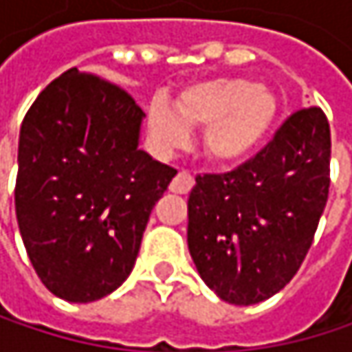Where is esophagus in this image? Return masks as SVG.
<instances>
[{
  "label": "esophagus",
  "mask_w": 352,
  "mask_h": 352,
  "mask_svg": "<svg viewBox=\"0 0 352 352\" xmlns=\"http://www.w3.org/2000/svg\"><path fill=\"white\" fill-rule=\"evenodd\" d=\"M193 175L191 173H187V171H179L175 177H173V181H171V185H169V189L173 191V193H187V191H191V187H193Z\"/></svg>",
  "instance_id": "1"
}]
</instances>
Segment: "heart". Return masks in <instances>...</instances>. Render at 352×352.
Here are the masks:
<instances>
[{"instance_id":"heart-1","label":"heart","mask_w":352,"mask_h":352,"mask_svg":"<svg viewBox=\"0 0 352 352\" xmlns=\"http://www.w3.org/2000/svg\"><path fill=\"white\" fill-rule=\"evenodd\" d=\"M279 100L267 85L248 79H212L185 87L173 102H153L146 111L148 134L161 153L189 142V128H204L201 146L216 165L248 159L269 136Z\"/></svg>"}]
</instances>
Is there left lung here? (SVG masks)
Segmentation results:
<instances>
[{"mask_svg": "<svg viewBox=\"0 0 352 352\" xmlns=\"http://www.w3.org/2000/svg\"><path fill=\"white\" fill-rule=\"evenodd\" d=\"M330 187V126L320 107L292 113L273 140L230 173L197 175L187 245L220 300L252 306L304 263Z\"/></svg>", "mask_w": 352, "mask_h": 352, "instance_id": "left-lung-1", "label": "left lung"}]
</instances>
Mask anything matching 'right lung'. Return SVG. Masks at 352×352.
Returning a JSON list of instances; mask_svg holds the SVG:
<instances>
[{
  "mask_svg": "<svg viewBox=\"0 0 352 352\" xmlns=\"http://www.w3.org/2000/svg\"><path fill=\"white\" fill-rule=\"evenodd\" d=\"M142 118L122 87L73 67L22 122L18 226L40 281L60 300L96 302L126 281L177 175L138 148Z\"/></svg>",
  "mask_w": 352,
  "mask_h": 352,
  "instance_id": "obj_1",
  "label": "right lung"
}]
</instances>
